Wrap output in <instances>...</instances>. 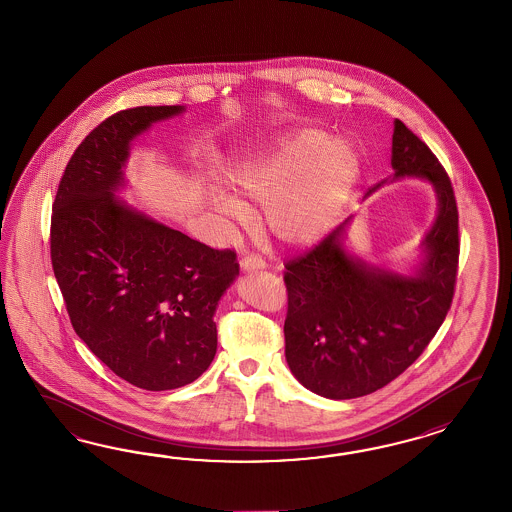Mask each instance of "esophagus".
<instances>
[{
	"label": "esophagus",
	"instance_id": "34e87169",
	"mask_svg": "<svg viewBox=\"0 0 512 512\" xmlns=\"http://www.w3.org/2000/svg\"><path fill=\"white\" fill-rule=\"evenodd\" d=\"M266 263H264L263 257L259 255H246L240 259V268L244 272H251V270H263Z\"/></svg>",
	"mask_w": 512,
	"mask_h": 512
}]
</instances>
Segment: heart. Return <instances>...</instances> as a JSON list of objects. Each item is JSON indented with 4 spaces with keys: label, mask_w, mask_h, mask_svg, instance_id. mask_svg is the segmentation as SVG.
<instances>
[{
    "label": "heart",
    "mask_w": 512,
    "mask_h": 512,
    "mask_svg": "<svg viewBox=\"0 0 512 512\" xmlns=\"http://www.w3.org/2000/svg\"><path fill=\"white\" fill-rule=\"evenodd\" d=\"M358 178L355 150L325 131L304 129L276 148L249 155L236 171V184L264 204L266 225L289 246H308L336 223ZM221 214L244 221L248 206L231 195H216Z\"/></svg>",
    "instance_id": "heart-1"
}]
</instances>
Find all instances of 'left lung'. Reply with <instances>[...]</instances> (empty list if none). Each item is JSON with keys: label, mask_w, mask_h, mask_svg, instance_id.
<instances>
[{"label": "left lung", "mask_w": 512, "mask_h": 512, "mask_svg": "<svg viewBox=\"0 0 512 512\" xmlns=\"http://www.w3.org/2000/svg\"><path fill=\"white\" fill-rule=\"evenodd\" d=\"M394 176L434 184L439 214L426 234L419 274L400 276L349 257L345 223L285 261V357L296 379L330 400H351L387 387L428 347L452 304L460 236L449 174L434 152L394 122Z\"/></svg>", "instance_id": "left-lung-1"}]
</instances>
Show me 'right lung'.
<instances>
[{"instance_id":"add662e5","label":"right lung","mask_w":512,"mask_h":512,"mask_svg":"<svg viewBox=\"0 0 512 512\" xmlns=\"http://www.w3.org/2000/svg\"><path fill=\"white\" fill-rule=\"evenodd\" d=\"M182 107H135L97 125L71 155L50 219V259L78 338L118 377L171 390L216 357L217 302L238 276L214 249L120 202L129 144Z\"/></svg>"}]
</instances>
